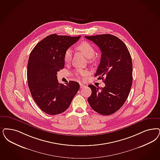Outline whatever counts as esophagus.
Listing matches in <instances>:
<instances>
[{
  "instance_id": "1",
  "label": "esophagus",
  "mask_w": 160,
  "mask_h": 160,
  "mask_svg": "<svg viewBox=\"0 0 160 160\" xmlns=\"http://www.w3.org/2000/svg\"><path fill=\"white\" fill-rule=\"evenodd\" d=\"M80 88H84L86 87V86L85 84H84L82 83H80Z\"/></svg>"
}]
</instances>
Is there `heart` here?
Masks as SVG:
<instances>
[{
    "instance_id": "1",
    "label": "heart",
    "mask_w": 160,
    "mask_h": 160,
    "mask_svg": "<svg viewBox=\"0 0 160 160\" xmlns=\"http://www.w3.org/2000/svg\"><path fill=\"white\" fill-rule=\"evenodd\" d=\"M77 48L82 51L87 58H92L95 55V50L93 45L87 41H84L82 43L78 44L77 46ZM72 51L70 48H68L66 51L64 60L66 62H68L72 59ZM75 74L78 77H84L88 74V72L81 69H77L75 72Z\"/></svg>"
}]
</instances>
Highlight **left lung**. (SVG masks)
I'll return each mask as SVG.
<instances>
[{
    "label": "left lung",
    "mask_w": 160,
    "mask_h": 160,
    "mask_svg": "<svg viewBox=\"0 0 160 160\" xmlns=\"http://www.w3.org/2000/svg\"><path fill=\"white\" fill-rule=\"evenodd\" d=\"M96 44L102 52L95 77L105 83L104 88L88 85L92 94L88 98L91 108L98 113L110 115L119 110L130 93L132 84V62L126 45L116 36L102 34L85 36Z\"/></svg>",
    "instance_id": "8db88e82"
}]
</instances>
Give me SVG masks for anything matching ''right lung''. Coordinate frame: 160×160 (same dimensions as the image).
<instances>
[{
    "mask_svg": "<svg viewBox=\"0 0 160 160\" xmlns=\"http://www.w3.org/2000/svg\"><path fill=\"white\" fill-rule=\"evenodd\" d=\"M80 37L51 34L39 42L29 55L28 87L37 105L48 115L66 111L80 88L79 83L74 81L59 83L57 74L64 67L66 51Z\"/></svg>",
    "mask_w": 160,
    "mask_h": 160,
    "instance_id": "obj_1",
    "label": "right lung"
}]
</instances>
